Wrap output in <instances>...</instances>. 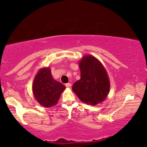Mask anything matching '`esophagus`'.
<instances>
[{
	"label": "esophagus",
	"instance_id": "1",
	"mask_svg": "<svg viewBox=\"0 0 147 147\" xmlns=\"http://www.w3.org/2000/svg\"><path fill=\"white\" fill-rule=\"evenodd\" d=\"M71 86H72V84H70V83H68V84H65L66 88H70L71 87Z\"/></svg>",
	"mask_w": 147,
	"mask_h": 147
}]
</instances>
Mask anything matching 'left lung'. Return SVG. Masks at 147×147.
<instances>
[{
  "label": "left lung",
  "mask_w": 147,
  "mask_h": 147,
  "mask_svg": "<svg viewBox=\"0 0 147 147\" xmlns=\"http://www.w3.org/2000/svg\"><path fill=\"white\" fill-rule=\"evenodd\" d=\"M80 79L73 86V91L80 100L94 106L105 100L110 82L105 68L91 55L84 56L79 61Z\"/></svg>",
  "instance_id": "8db88e82"
}]
</instances>
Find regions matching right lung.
Masks as SVG:
<instances>
[{
  "instance_id": "right-lung-1",
  "label": "right lung",
  "mask_w": 147,
  "mask_h": 147,
  "mask_svg": "<svg viewBox=\"0 0 147 147\" xmlns=\"http://www.w3.org/2000/svg\"><path fill=\"white\" fill-rule=\"evenodd\" d=\"M65 86L55 80L49 67L41 69L35 76L32 91L35 98L47 108L56 105Z\"/></svg>"
}]
</instances>
